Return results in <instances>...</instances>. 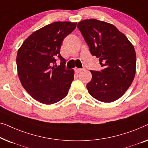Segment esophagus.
I'll use <instances>...</instances> for the list:
<instances>
[{
	"label": "esophagus",
	"instance_id": "34e87169",
	"mask_svg": "<svg viewBox=\"0 0 148 148\" xmlns=\"http://www.w3.org/2000/svg\"><path fill=\"white\" fill-rule=\"evenodd\" d=\"M82 71V68H75V72H80Z\"/></svg>",
	"mask_w": 148,
	"mask_h": 148
}]
</instances>
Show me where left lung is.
Wrapping results in <instances>:
<instances>
[{"label": "left lung", "mask_w": 148, "mask_h": 148, "mask_svg": "<svg viewBox=\"0 0 148 148\" xmlns=\"http://www.w3.org/2000/svg\"><path fill=\"white\" fill-rule=\"evenodd\" d=\"M82 33L92 55L99 58L103 68L90 70L92 80L86 85L93 98L111 103L124 95L136 74V54L134 47L116 27L97 19L79 22Z\"/></svg>", "instance_id": "1"}]
</instances>
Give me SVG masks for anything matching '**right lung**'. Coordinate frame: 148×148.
Segmentation results:
<instances>
[{
  "mask_svg": "<svg viewBox=\"0 0 148 148\" xmlns=\"http://www.w3.org/2000/svg\"><path fill=\"white\" fill-rule=\"evenodd\" d=\"M76 24L58 21L45 25L29 35L18 50L16 66L21 82L41 103H56L68 95L74 72L66 69V60L60 51L64 39ZM57 57L60 60L58 66Z\"/></svg>",
  "mask_w": 148,
  "mask_h": 148,
  "instance_id": "add662e5",
  "label": "right lung"
}]
</instances>
